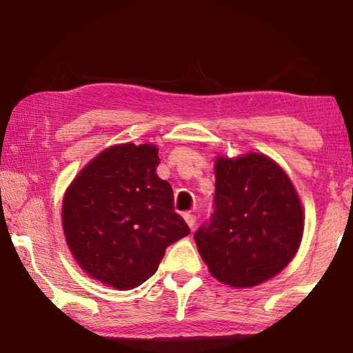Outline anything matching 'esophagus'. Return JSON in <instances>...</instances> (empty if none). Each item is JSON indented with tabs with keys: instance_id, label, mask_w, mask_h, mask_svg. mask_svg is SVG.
<instances>
[{
	"instance_id": "esophagus-1",
	"label": "esophagus",
	"mask_w": 353,
	"mask_h": 353,
	"mask_svg": "<svg viewBox=\"0 0 353 353\" xmlns=\"http://www.w3.org/2000/svg\"><path fill=\"white\" fill-rule=\"evenodd\" d=\"M183 218H185V221H187V224L190 225V229L193 230L194 227H196V216H194V214H191V213H183Z\"/></svg>"
}]
</instances>
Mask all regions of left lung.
<instances>
[{
    "instance_id": "left-lung-1",
    "label": "left lung",
    "mask_w": 353,
    "mask_h": 353,
    "mask_svg": "<svg viewBox=\"0 0 353 353\" xmlns=\"http://www.w3.org/2000/svg\"><path fill=\"white\" fill-rule=\"evenodd\" d=\"M213 213L194 234L212 276L235 288L279 274L301 244L303 213L288 176L263 154L219 157Z\"/></svg>"
}]
</instances>
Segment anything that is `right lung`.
I'll return each mask as SVG.
<instances>
[{"label": "right lung", "instance_id": "obj_1", "mask_svg": "<svg viewBox=\"0 0 353 353\" xmlns=\"http://www.w3.org/2000/svg\"><path fill=\"white\" fill-rule=\"evenodd\" d=\"M159 149L112 146L81 171L63 198L62 223L88 276L132 290L154 276L170 244L190 234L171 185L155 172Z\"/></svg>", "mask_w": 353, "mask_h": 353}]
</instances>
